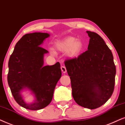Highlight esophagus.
<instances>
[{"mask_svg":"<svg viewBox=\"0 0 125 125\" xmlns=\"http://www.w3.org/2000/svg\"><path fill=\"white\" fill-rule=\"evenodd\" d=\"M61 69L63 73H66V71H67V70H66V68L65 66H61Z\"/></svg>","mask_w":125,"mask_h":125,"instance_id":"34e87169","label":"esophagus"}]
</instances>
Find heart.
<instances>
[{"mask_svg": "<svg viewBox=\"0 0 125 125\" xmlns=\"http://www.w3.org/2000/svg\"><path fill=\"white\" fill-rule=\"evenodd\" d=\"M69 36L56 42L55 47L61 52L66 51V55L69 58H74L81 54L84 48V43L80 39Z\"/></svg>", "mask_w": 125, "mask_h": 125, "instance_id": "1", "label": "heart"}]
</instances>
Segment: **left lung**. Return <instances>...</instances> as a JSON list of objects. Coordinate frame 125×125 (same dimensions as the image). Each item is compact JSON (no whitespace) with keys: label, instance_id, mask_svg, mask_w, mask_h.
<instances>
[{"label":"left lung","instance_id":"left-lung-1","mask_svg":"<svg viewBox=\"0 0 125 125\" xmlns=\"http://www.w3.org/2000/svg\"><path fill=\"white\" fill-rule=\"evenodd\" d=\"M88 50L64 62L76 104L95 109L107 102L114 91L116 67L112 52L98 34L87 31Z\"/></svg>","mask_w":125,"mask_h":125}]
</instances>
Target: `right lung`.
Here are the masks:
<instances>
[{"mask_svg":"<svg viewBox=\"0 0 125 125\" xmlns=\"http://www.w3.org/2000/svg\"><path fill=\"white\" fill-rule=\"evenodd\" d=\"M47 33L34 32L23 35L15 46L8 62L7 81L16 102L25 109L37 110L50 104L58 81L62 75L59 62L43 66V56L48 52L42 47ZM27 88L36 96L34 103L27 104L20 94Z\"/></svg>","mask_w":125,"mask_h":125,"instance_id":"right-lung-1","label":"right lung"}]
</instances>
